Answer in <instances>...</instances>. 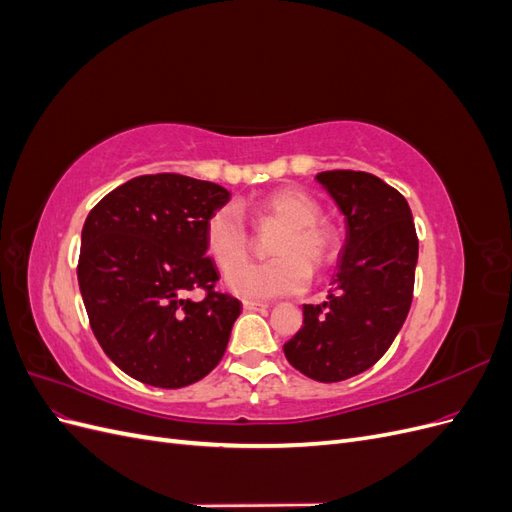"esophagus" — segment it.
<instances>
[{
    "label": "esophagus",
    "instance_id": "obj_1",
    "mask_svg": "<svg viewBox=\"0 0 512 512\" xmlns=\"http://www.w3.org/2000/svg\"><path fill=\"white\" fill-rule=\"evenodd\" d=\"M265 307H267L265 303H258V301H250V299L243 301L245 312H258V309H265Z\"/></svg>",
    "mask_w": 512,
    "mask_h": 512
}]
</instances>
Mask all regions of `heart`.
<instances>
[{"label":"heart","instance_id":"heart-1","mask_svg":"<svg viewBox=\"0 0 512 512\" xmlns=\"http://www.w3.org/2000/svg\"><path fill=\"white\" fill-rule=\"evenodd\" d=\"M320 205L301 188H280L252 203V215L258 222L280 224L269 245L273 258L262 262H239L250 247L243 213L224 205L215 209L205 222V247L215 265L226 275V286L245 299L288 297L305 290L309 269L327 271L339 252L335 230L320 220Z\"/></svg>","mask_w":512,"mask_h":512}]
</instances>
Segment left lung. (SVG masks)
I'll return each mask as SVG.
<instances>
[{
    "instance_id": "1",
    "label": "left lung",
    "mask_w": 512,
    "mask_h": 512,
    "mask_svg": "<svg viewBox=\"0 0 512 512\" xmlns=\"http://www.w3.org/2000/svg\"><path fill=\"white\" fill-rule=\"evenodd\" d=\"M316 179L346 215V243L329 299L303 305L284 354L307 378L342 382L376 365L406 322L418 237L406 198L376 175L324 170Z\"/></svg>"
}]
</instances>
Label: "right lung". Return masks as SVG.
Returning a JSON list of instances; mask_svg holds the SVG:
<instances>
[{"label": "right lung", "mask_w": 512, "mask_h": 512, "mask_svg": "<svg viewBox=\"0 0 512 512\" xmlns=\"http://www.w3.org/2000/svg\"><path fill=\"white\" fill-rule=\"evenodd\" d=\"M228 198L218 183L158 173L119 185L89 211L79 288L98 344L134 380L181 389L222 361L241 303L215 290L205 222ZM196 287L204 301L185 300Z\"/></svg>", "instance_id": "add662e5"}]
</instances>
